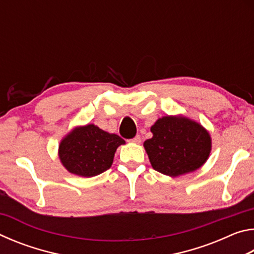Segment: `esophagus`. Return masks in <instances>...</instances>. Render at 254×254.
<instances>
[{
	"label": "esophagus",
	"mask_w": 254,
	"mask_h": 254,
	"mask_svg": "<svg viewBox=\"0 0 254 254\" xmlns=\"http://www.w3.org/2000/svg\"><path fill=\"white\" fill-rule=\"evenodd\" d=\"M131 141H132L133 143H135V144H140L141 141H142V140H141V136L140 135H135Z\"/></svg>",
	"instance_id": "obj_1"
}]
</instances>
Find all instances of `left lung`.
<instances>
[{"mask_svg":"<svg viewBox=\"0 0 254 254\" xmlns=\"http://www.w3.org/2000/svg\"><path fill=\"white\" fill-rule=\"evenodd\" d=\"M143 147L152 168L169 177L199 169L212 150V137L200 123L184 115H166L150 128Z\"/></svg>","mask_w":254,"mask_h":254,"instance_id":"8db88e82","label":"left lung"}]
</instances>
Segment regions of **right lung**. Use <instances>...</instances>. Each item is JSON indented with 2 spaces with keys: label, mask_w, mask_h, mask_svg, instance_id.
Here are the masks:
<instances>
[{
  "label": "right lung",
  "mask_w": 254,
  "mask_h": 254,
  "mask_svg": "<svg viewBox=\"0 0 254 254\" xmlns=\"http://www.w3.org/2000/svg\"><path fill=\"white\" fill-rule=\"evenodd\" d=\"M122 137L109 133L95 124L75 127L59 143L58 157L70 174L80 177H94L111 168L114 154Z\"/></svg>",
  "instance_id": "obj_1"
}]
</instances>
